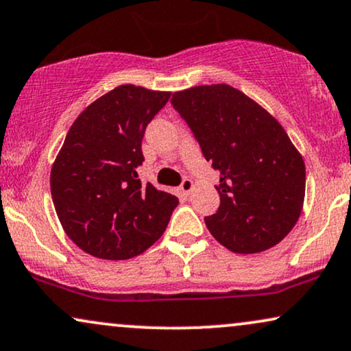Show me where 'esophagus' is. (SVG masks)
<instances>
[{
    "instance_id": "34e87169",
    "label": "esophagus",
    "mask_w": 351,
    "mask_h": 351,
    "mask_svg": "<svg viewBox=\"0 0 351 351\" xmlns=\"http://www.w3.org/2000/svg\"><path fill=\"white\" fill-rule=\"evenodd\" d=\"M180 190H182V193H185V195H189L190 192H192V190H193V182H192V179H189V177H185V179L182 180V184H180Z\"/></svg>"
}]
</instances>
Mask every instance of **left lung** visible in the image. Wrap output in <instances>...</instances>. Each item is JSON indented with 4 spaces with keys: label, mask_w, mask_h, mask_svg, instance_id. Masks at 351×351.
<instances>
[{
    "label": "left lung",
    "mask_w": 351,
    "mask_h": 351,
    "mask_svg": "<svg viewBox=\"0 0 351 351\" xmlns=\"http://www.w3.org/2000/svg\"><path fill=\"white\" fill-rule=\"evenodd\" d=\"M206 161L219 172L221 204L204 217L213 237L234 253L274 247L297 224L306 172L302 154L265 108L226 84L172 95Z\"/></svg>",
    "instance_id": "8db88e82"
}]
</instances>
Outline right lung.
Instances as JSON below:
<instances>
[{
    "label": "right lung",
    "instance_id": "add662e5",
    "mask_svg": "<svg viewBox=\"0 0 351 351\" xmlns=\"http://www.w3.org/2000/svg\"><path fill=\"white\" fill-rule=\"evenodd\" d=\"M171 93L121 85L74 121L51 169V197L62 229L101 259H129L165 234L179 199L142 184L147 125Z\"/></svg>",
    "mask_w": 351,
    "mask_h": 351
}]
</instances>
